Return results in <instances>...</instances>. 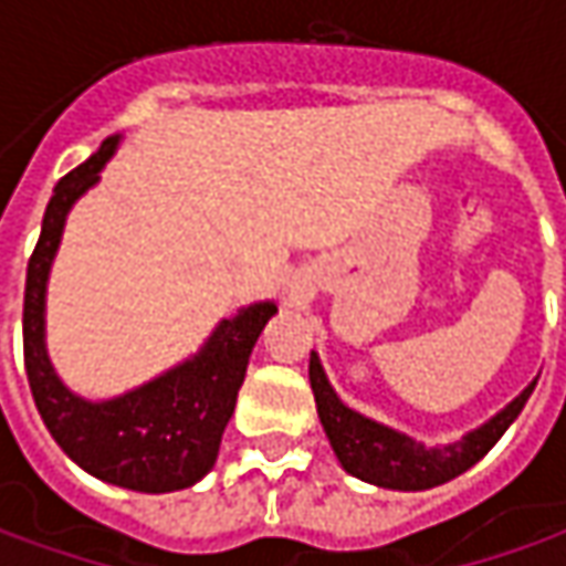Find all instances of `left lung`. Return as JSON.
Masks as SVG:
<instances>
[{"instance_id": "left-lung-1", "label": "left lung", "mask_w": 566, "mask_h": 566, "mask_svg": "<svg viewBox=\"0 0 566 566\" xmlns=\"http://www.w3.org/2000/svg\"><path fill=\"white\" fill-rule=\"evenodd\" d=\"M308 380L315 390L317 419L324 424V434L337 453L339 467L368 485L390 491H424L463 475L516 422V416L523 412L538 384V378L530 380L504 409H497L489 422L467 431L463 438L447 444H424L400 428L378 422L339 400L315 349L308 361Z\"/></svg>"}]
</instances>
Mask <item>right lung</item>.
<instances>
[{
	"mask_svg": "<svg viewBox=\"0 0 566 566\" xmlns=\"http://www.w3.org/2000/svg\"><path fill=\"white\" fill-rule=\"evenodd\" d=\"M109 135L97 150L59 179L43 213L40 242L24 286V368L40 419L55 444L84 472L119 489L166 494L198 485L217 463L251 349L276 315V298L251 302L220 317L210 337L172 368L138 387L91 400L55 371L46 346V290L72 207L99 182L103 166L119 150Z\"/></svg>",
	"mask_w": 566,
	"mask_h": 566,
	"instance_id": "right-lung-1",
	"label": "right lung"
}]
</instances>
